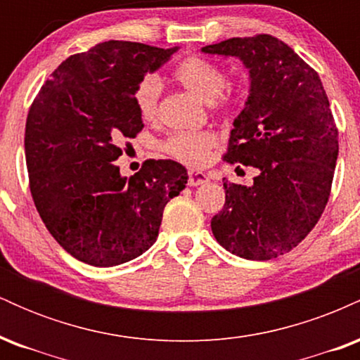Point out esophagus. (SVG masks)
I'll return each mask as SVG.
<instances>
[{"instance_id":"obj_1","label":"esophagus","mask_w":360,"mask_h":360,"mask_svg":"<svg viewBox=\"0 0 360 360\" xmlns=\"http://www.w3.org/2000/svg\"><path fill=\"white\" fill-rule=\"evenodd\" d=\"M208 183V176L205 174V172H200V171H189L188 174V184L189 186H201Z\"/></svg>"}]
</instances>
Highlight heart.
Instances as JSON below:
<instances>
[{
	"label": "heart",
	"mask_w": 360,
	"mask_h": 360,
	"mask_svg": "<svg viewBox=\"0 0 360 360\" xmlns=\"http://www.w3.org/2000/svg\"><path fill=\"white\" fill-rule=\"evenodd\" d=\"M174 79L212 105L213 110L225 113L237 105V96L226 88V76L220 65L203 57H186L172 72ZM162 84L155 74H146L134 89V105L146 122H154L159 115V98ZM218 139L212 131H177L164 142V150L188 166H203L217 147Z\"/></svg>",
	"instance_id": "b5f03b06"
}]
</instances>
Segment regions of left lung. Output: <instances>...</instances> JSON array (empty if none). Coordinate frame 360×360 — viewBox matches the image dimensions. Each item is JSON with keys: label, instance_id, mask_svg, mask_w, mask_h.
Here are the masks:
<instances>
[{"label": "left lung", "instance_id": "left-lung-1", "mask_svg": "<svg viewBox=\"0 0 360 360\" xmlns=\"http://www.w3.org/2000/svg\"><path fill=\"white\" fill-rule=\"evenodd\" d=\"M238 57L250 94L233 122L223 159L257 169L254 184L225 181V206L212 218L214 238L238 257L269 260L295 249L320 220L338 155V130L320 76L267 34L206 45Z\"/></svg>", "mask_w": 360, "mask_h": 360}]
</instances>
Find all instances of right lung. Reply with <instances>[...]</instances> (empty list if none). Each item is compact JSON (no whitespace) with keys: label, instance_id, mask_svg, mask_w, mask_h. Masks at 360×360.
I'll list each match as a JSON object with an SVG mask.
<instances>
[{"label":"right lung","instance_id":"obj_1","mask_svg":"<svg viewBox=\"0 0 360 360\" xmlns=\"http://www.w3.org/2000/svg\"><path fill=\"white\" fill-rule=\"evenodd\" d=\"M176 51L98 44L62 62L32 103L25 127L32 198L52 237L81 262L111 267L142 255L188 183L174 160L148 159L130 179L115 164L122 143L143 128L135 86Z\"/></svg>","mask_w":360,"mask_h":360}]
</instances>
